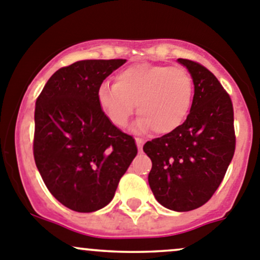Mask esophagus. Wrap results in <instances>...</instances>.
<instances>
[{"label": "esophagus", "mask_w": 260, "mask_h": 260, "mask_svg": "<svg viewBox=\"0 0 260 260\" xmlns=\"http://www.w3.org/2000/svg\"><path fill=\"white\" fill-rule=\"evenodd\" d=\"M136 145H137V147H138V151H142L143 140H141V138H136Z\"/></svg>", "instance_id": "obj_1"}]
</instances>
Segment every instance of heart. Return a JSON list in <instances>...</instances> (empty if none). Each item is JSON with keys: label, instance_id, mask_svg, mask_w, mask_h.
<instances>
[{"label": "heart", "instance_id": "1", "mask_svg": "<svg viewBox=\"0 0 260 260\" xmlns=\"http://www.w3.org/2000/svg\"><path fill=\"white\" fill-rule=\"evenodd\" d=\"M193 80L182 67L153 62L129 65L114 77V84L104 83L96 91L102 112L115 127L123 128L135 113L140 117L133 129L157 135L175 132L190 113Z\"/></svg>", "mask_w": 260, "mask_h": 260}]
</instances>
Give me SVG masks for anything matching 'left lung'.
Masks as SVG:
<instances>
[{"instance_id":"1","label":"left lung","mask_w":260,"mask_h":260,"mask_svg":"<svg viewBox=\"0 0 260 260\" xmlns=\"http://www.w3.org/2000/svg\"><path fill=\"white\" fill-rule=\"evenodd\" d=\"M193 80L190 114L175 132L148 141V183L156 200L174 211L208 203L221 183L235 151L234 111L229 94L210 70L177 59Z\"/></svg>"}]
</instances>
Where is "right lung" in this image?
Segmentation results:
<instances>
[{"label": "right lung", "instance_id": "add662e5", "mask_svg": "<svg viewBox=\"0 0 260 260\" xmlns=\"http://www.w3.org/2000/svg\"><path fill=\"white\" fill-rule=\"evenodd\" d=\"M127 60H80L55 72L36 101L34 158L48 190L78 212L114 198L137 146L96 101L103 80Z\"/></svg>", "mask_w": 260, "mask_h": 260}]
</instances>
